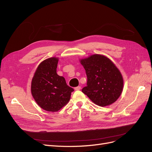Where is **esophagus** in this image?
Instances as JSON below:
<instances>
[{
    "instance_id": "34e87169",
    "label": "esophagus",
    "mask_w": 152,
    "mask_h": 152,
    "mask_svg": "<svg viewBox=\"0 0 152 152\" xmlns=\"http://www.w3.org/2000/svg\"><path fill=\"white\" fill-rule=\"evenodd\" d=\"M80 89H81V87H80V86H77V87H75V91L80 90Z\"/></svg>"
}]
</instances>
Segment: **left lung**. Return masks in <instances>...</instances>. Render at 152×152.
<instances>
[{
    "label": "left lung",
    "mask_w": 152,
    "mask_h": 152,
    "mask_svg": "<svg viewBox=\"0 0 152 152\" xmlns=\"http://www.w3.org/2000/svg\"><path fill=\"white\" fill-rule=\"evenodd\" d=\"M87 75V86L82 89L95 104L101 107L116 102L123 89V79L118 69L108 58L94 54L81 59Z\"/></svg>",
    "instance_id": "8db88e82"
}]
</instances>
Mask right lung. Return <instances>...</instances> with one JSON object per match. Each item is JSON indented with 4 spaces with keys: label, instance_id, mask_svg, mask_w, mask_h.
Here are the masks:
<instances>
[{
    "label": "right lung",
    "instance_id": "1",
    "mask_svg": "<svg viewBox=\"0 0 152 152\" xmlns=\"http://www.w3.org/2000/svg\"><path fill=\"white\" fill-rule=\"evenodd\" d=\"M58 59L50 58L39 65L31 81V91L35 102L48 112H57L70 99L74 91L65 78L56 73Z\"/></svg>",
    "mask_w": 152,
    "mask_h": 152
}]
</instances>
